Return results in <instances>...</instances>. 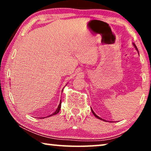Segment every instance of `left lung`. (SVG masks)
<instances>
[{"label": "left lung", "instance_id": "left-lung-1", "mask_svg": "<svg viewBox=\"0 0 151 151\" xmlns=\"http://www.w3.org/2000/svg\"><path fill=\"white\" fill-rule=\"evenodd\" d=\"M133 45H134V47H135V49H137V47H136V45H135V44H133ZM137 51H138V50H137ZM91 111H92L93 114V115H95V117H97V118H98V119H101V120H104V119H102V118H100V117H99V116H98V115H97L96 114V113H95L93 112V110H92V109H91Z\"/></svg>", "mask_w": 151, "mask_h": 151}]
</instances>
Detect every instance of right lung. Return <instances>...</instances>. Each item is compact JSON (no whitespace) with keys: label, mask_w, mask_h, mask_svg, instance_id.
Masks as SVG:
<instances>
[{"label":"right lung","mask_w":151,"mask_h":151,"mask_svg":"<svg viewBox=\"0 0 151 151\" xmlns=\"http://www.w3.org/2000/svg\"><path fill=\"white\" fill-rule=\"evenodd\" d=\"M60 108H61V100H60V104H59V105H58V109H56V111H55V112L53 113V114H51V115H49V116H47V117H50V116H52V115H56L57 113H59L60 109Z\"/></svg>","instance_id":"right-lung-1"}]
</instances>
